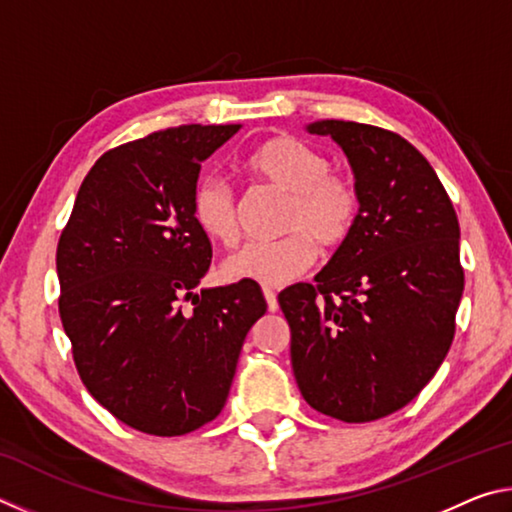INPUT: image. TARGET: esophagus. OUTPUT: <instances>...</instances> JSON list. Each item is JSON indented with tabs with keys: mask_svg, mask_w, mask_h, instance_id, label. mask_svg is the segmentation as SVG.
I'll list each match as a JSON object with an SVG mask.
<instances>
[{
	"mask_svg": "<svg viewBox=\"0 0 512 512\" xmlns=\"http://www.w3.org/2000/svg\"><path fill=\"white\" fill-rule=\"evenodd\" d=\"M264 298H266L268 311H277V293L271 287H264Z\"/></svg>",
	"mask_w": 512,
	"mask_h": 512,
	"instance_id": "1",
	"label": "esophagus"
}]
</instances>
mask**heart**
Returning <instances> with one entry per match:
<instances>
[{"mask_svg": "<svg viewBox=\"0 0 512 512\" xmlns=\"http://www.w3.org/2000/svg\"><path fill=\"white\" fill-rule=\"evenodd\" d=\"M246 167L264 183L289 194L284 230L291 235L246 244L225 257L223 275L280 287L296 280L316 259V244L341 246L357 223L359 194L348 178L329 173V160L296 137L282 135L250 153ZM192 216L207 237L230 246L237 239V207L230 185L207 176L192 194Z\"/></svg>", "mask_w": 512, "mask_h": 512, "instance_id": "b5f03b06", "label": "heart"}]
</instances>
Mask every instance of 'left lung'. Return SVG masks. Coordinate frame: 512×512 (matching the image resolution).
<instances>
[{
    "label": "left lung",
    "instance_id": "obj_1",
    "mask_svg": "<svg viewBox=\"0 0 512 512\" xmlns=\"http://www.w3.org/2000/svg\"><path fill=\"white\" fill-rule=\"evenodd\" d=\"M350 162L359 216L314 282L277 302L291 327V366L309 406L370 422L409 404L454 339L463 296L461 228L427 158L397 133L320 119Z\"/></svg>",
    "mask_w": 512,
    "mask_h": 512
}]
</instances>
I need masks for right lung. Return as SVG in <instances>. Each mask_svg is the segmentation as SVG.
Masks as SVG:
<instances>
[{
    "mask_svg": "<svg viewBox=\"0 0 512 512\" xmlns=\"http://www.w3.org/2000/svg\"><path fill=\"white\" fill-rule=\"evenodd\" d=\"M239 128H167L103 153L58 241V309L76 370L103 409L151 436H183L221 413L266 311L253 280L198 289L212 246L192 194L201 164Z\"/></svg>",
    "mask_w": 512,
    "mask_h": 512,
    "instance_id": "add662e5",
    "label": "right lung"
}]
</instances>
